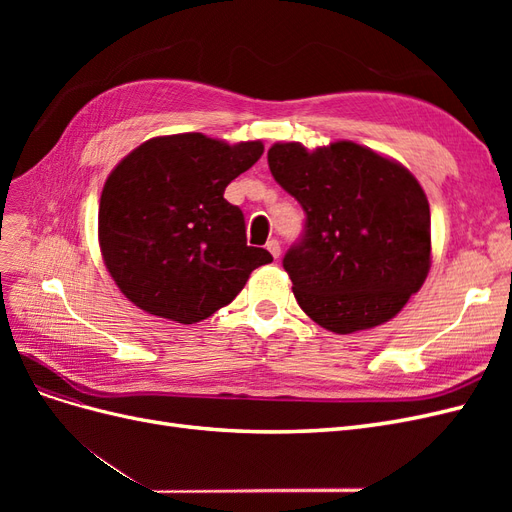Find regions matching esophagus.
<instances>
[{
  "instance_id": "1",
  "label": "esophagus",
  "mask_w": 512,
  "mask_h": 512,
  "mask_svg": "<svg viewBox=\"0 0 512 512\" xmlns=\"http://www.w3.org/2000/svg\"><path fill=\"white\" fill-rule=\"evenodd\" d=\"M267 250L271 252V256H273V258H280V254H282V245H280V241H277V239H269V241H267Z\"/></svg>"
}]
</instances>
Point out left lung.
<instances>
[{"label": "left lung", "instance_id": "1", "mask_svg": "<svg viewBox=\"0 0 512 512\" xmlns=\"http://www.w3.org/2000/svg\"><path fill=\"white\" fill-rule=\"evenodd\" d=\"M267 160L305 211L303 237L284 256L303 312L339 335L397 316L431 267L421 183L399 162L352 141L316 151L275 143Z\"/></svg>", "mask_w": 512, "mask_h": 512}]
</instances>
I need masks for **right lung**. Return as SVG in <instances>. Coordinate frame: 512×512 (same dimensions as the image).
Segmentation results:
<instances>
[{"label": "right lung", "instance_id": "1", "mask_svg": "<svg viewBox=\"0 0 512 512\" xmlns=\"http://www.w3.org/2000/svg\"><path fill=\"white\" fill-rule=\"evenodd\" d=\"M260 141L200 132L158 136L128 153L100 196L98 239L119 290L147 314L194 324L228 305L273 256L250 247L226 185L252 168Z\"/></svg>", "mask_w": 512, "mask_h": 512}]
</instances>
